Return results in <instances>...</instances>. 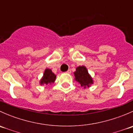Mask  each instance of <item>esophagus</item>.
I'll return each mask as SVG.
<instances>
[{
  "label": "esophagus",
  "mask_w": 133,
  "mask_h": 133,
  "mask_svg": "<svg viewBox=\"0 0 133 133\" xmlns=\"http://www.w3.org/2000/svg\"><path fill=\"white\" fill-rule=\"evenodd\" d=\"M66 73H68V74H71V69H69V70L67 71Z\"/></svg>",
  "instance_id": "34e87169"
}]
</instances>
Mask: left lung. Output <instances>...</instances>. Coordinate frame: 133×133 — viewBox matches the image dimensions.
<instances>
[{"label": "left lung", "instance_id": "left-lung-1", "mask_svg": "<svg viewBox=\"0 0 133 133\" xmlns=\"http://www.w3.org/2000/svg\"><path fill=\"white\" fill-rule=\"evenodd\" d=\"M75 80L80 84L82 88L85 89L89 88L93 84V79L90 74L88 73V69L84 65H80L76 68V71L74 72Z\"/></svg>", "mask_w": 133, "mask_h": 133}]
</instances>
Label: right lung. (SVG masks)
Returning <instances> with one entry per match:
<instances>
[{
	"mask_svg": "<svg viewBox=\"0 0 133 133\" xmlns=\"http://www.w3.org/2000/svg\"><path fill=\"white\" fill-rule=\"evenodd\" d=\"M56 77L57 76L55 75L54 73H53L51 69L46 68L44 70L42 77L39 82L40 85H51L55 82Z\"/></svg>",
	"mask_w": 133,
	"mask_h": 133,
	"instance_id": "add662e5",
	"label": "right lung"
}]
</instances>
